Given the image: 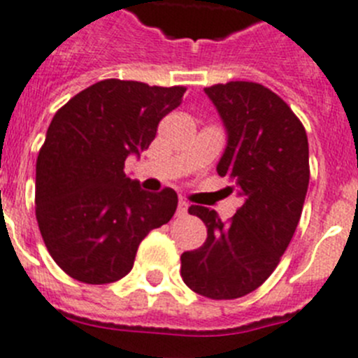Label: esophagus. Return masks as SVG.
I'll use <instances>...</instances> for the list:
<instances>
[{"label":"esophagus","instance_id":"obj_1","mask_svg":"<svg viewBox=\"0 0 358 358\" xmlns=\"http://www.w3.org/2000/svg\"><path fill=\"white\" fill-rule=\"evenodd\" d=\"M187 210H189V203L183 201V199H180V201H178V208H176V214H178V215H185Z\"/></svg>","mask_w":358,"mask_h":358}]
</instances>
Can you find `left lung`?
I'll return each instance as SVG.
<instances>
[{"label": "left lung", "instance_id": "left-lung-1", "mask_svg": "<svg viewBox=\"0 0 358 358\" xmlns=\"http://www.w3.org/2000/svg\"><path fill=\"white\" fill-rule=\"evenodd\" d=\"M227 130L217 175L243 199L231 221L192 205L207 241L182 253V278L210 299H234L260 287L287 250L308 189V141L303 124L280 96L253 82L205 89Z\"/></svg>", "mask_w": 358, "mask_h": 358}]
</instances>
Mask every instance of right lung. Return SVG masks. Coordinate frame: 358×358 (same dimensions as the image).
Wrapping results in <instances>:
<instances>
[{"label":"right lung","mask_w":358,"mask_h":358,"mask_svg":"<svg viewBox=\"0 0 358 358\" xmlns=\"http://www.w3.org/2000/svg\"><path fill=\"white\" fill-rule=\"evenodd\" d=\"M183 87L103 80L55 114L35 167V215L50 255L71 278L110 283L134 267L141 241L173 217V189L143 191L124 175L175 110Z\"/></svg>","instance_id":"add662e5"}]
</instances>
